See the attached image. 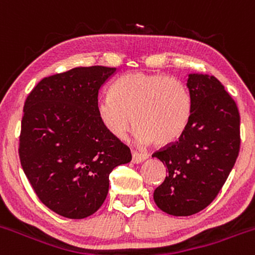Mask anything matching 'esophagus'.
I'll use <instances>...</instances> for the list:
<instances>
[{
	"instance_id": "esophagus-1",
	"label": "esophagus",
	"mask_w": 255,
	"mask_h": 255,
	"mask_svg": "<svg viewBox=\"0 0 255 255\" xmlns=\"http://www.w3.org/2000/svg\"><path fill=\"white\" fill-rule=\"evenodd\" d=\"M147 158V156L143 155V153L138 152H132V162L133 163H141Z\"/></svg>"
}]
</instances>
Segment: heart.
Segmentation results:
<instances>
[{
  "mask_svg": "<svg viewBox=\"0 0 255 255\" xmlns=\"http://www.w3.org/2000/svg\"><path fill=\"white\" fill-rule=\"evenodd\" d=\"M97 114L114 137H127L135 125L141 145L165 146L182 136L192 117V100L182 82L163 74L133 72L122 75L108 97L98 102Z\"/></svg>",
  "mask_w": 255,
  "mask_h": 255,
  "instance_id": "obj_1",
  "label": "heart"
}]
</instances>
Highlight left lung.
I'll list each match as a JSON object with an SVG mask.
<instances>
[{"label":"left lung","mask_w":255,"mask_h":255,"mask_svg":"<svg viewBox=\"0 0 255 255\" xmlns=\"http://www.w3.org/2000/svg\"><path fill=\"white\" fill-rule=\"evenodd\" d=\"M192 100L190 124L178 141L152 157L166 166L165 181L153 201L171 216H191L216 198L239 153V112L213 75L191 73L186 83Z\"/></svg>","instance_id":"8db88e82"}]
</instances>
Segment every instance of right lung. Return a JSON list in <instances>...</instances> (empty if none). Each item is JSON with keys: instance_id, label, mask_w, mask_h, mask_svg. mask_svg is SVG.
<instances>
[{"instance_id": "add662e5", "label": "right lung", "mask_w": 255, "mask_h": 255, "mask_svg": "<svg viewBox=\"0 0 255 255\" xmlns=\"http://www.w3.org/2000/svg\"><path fill=\"white\" fill-rule=\"evenodd\" d=\"M117 68L78 67L43 78L23 107L19 160L43 205L82 219L109 192V175L131 161L130 148L110 135L97 114L100 88Z\"/></svg>"}]
</instances>
